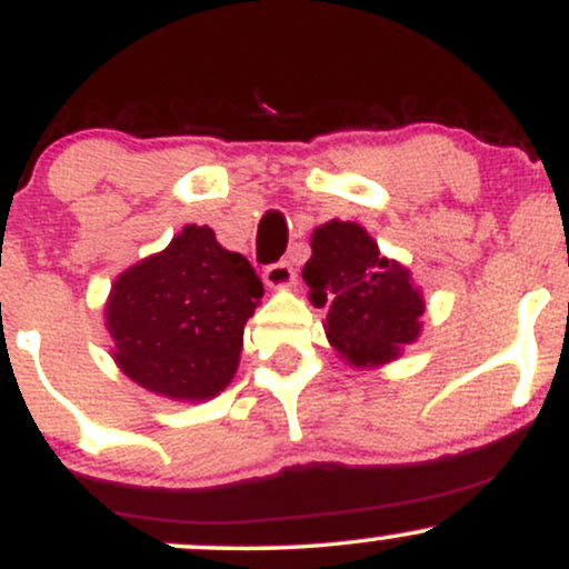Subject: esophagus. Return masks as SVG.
I'll return each instance as SVG.
<instances>
[{
    "mask_svg": "<svg viewBox=\"0 0 569 569\" xmlns=\"http://www.w3.org/2000/svg\"><path fill=\"white\" fill-rule=\"evenodd\" d=\"M264 283L272 286V289H283V286L293 283V267L280 259V262H272L264 267Z\"/></svg>",
    "mask_w": 569,
    "mask_h": 569,
    "instance_id": "obj_1",
    "label": "esophagus"
}]
</instances>
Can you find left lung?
I'll return each mask as SVG.
<instances>
[{"label":"left lung","mask_w":569,"mask_h":569,"mask_svg":"<svg viewBox=\"0 0 569 569\" xmlns=\"http://www.w3.org/2000/svg\"><path fill=\"white\" fill-rule=\"evenodd\" d=\"M316 305H329L326 335L350 363H385L398 345L420 335L426 310L409 270L380 253L367 230L329 221L312 232V257L302 270Z\"/></svg>","instance_id":"8db88e82"}]
</instances>
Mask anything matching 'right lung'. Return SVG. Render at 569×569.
I'll return each instance as SVG.
<instances>
[{"label": "right lung", "instance_id": "add662e5", "mask_svg": "<svg viewBox=\"0 0 569 569\" xmlns=\"http://www.w3.org/2000/svg\"><path fill=\"white\" fill-rule=\"evenodd\" d=\"M264 286L211 227L189 224L158 257L122 272L107 305L114 361L152 393L202 401L238 369L243 326Z\"/></svg>", "mask_w": 569, "mask_h": 569}]
</instances>
